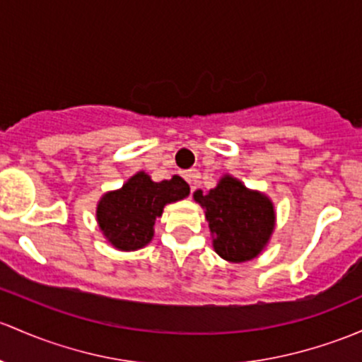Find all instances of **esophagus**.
<instances>
[{
	"label": "esophagus",
	"mask_w": 362,
	"mask_h": 362,
	"mask_svg": "<svg viewBox=\"0 0 362 362\" xmlns=\"http://www.w3.org/2000/svg\"><path fill=\"white\" fill-rule=\"evenodd\" d=\"M184 178L189 182L191 189H194V187H196L197 178H199V173H197V170H189V171H185V173H184Z\"/></svg>",
	"instance_id": "1"
}]
</instances>
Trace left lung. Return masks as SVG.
I'll return each instance as SVG.
<instances>
[{
  "label": "left lung",
  "mask_w": 362,
  "mask_h": 362,
  "mask_svg": "<svg viewBox=\"0 0 362 362\" xmlns=\"http://www.w3.org/2000/svg\"><path fill=\"white\" fill-rule=\"evenodd\" d=\"M211 232L213 250L232 264L257 258L276 229V210L271 197L248 189L232 175H223L215 189L196 191Z\"/></svg>",
  "instance_id": "1"
}]
</instances>
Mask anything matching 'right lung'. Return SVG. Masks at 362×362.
Returning <instances> with one entry per match:
<instances>
[{
    "instance_id": "obj_1",
    "label": "right lung",
    "mask_w": 362,
    "mask_h": 362,
    "mask_svg": "<svg viewBox=\"0 0 362 362\" xmlns=\"http://www.w3.org/2000/svg\"><path fill=\"white\" fill-rule=\"evenodd\" d=\"M189 184L178 175L154 182L136 171L123 187L105 192L97 204V223L109 245L119 251H136L154 238V223L166 204L189 196Z\"/></svg>"
}]
</instances>
